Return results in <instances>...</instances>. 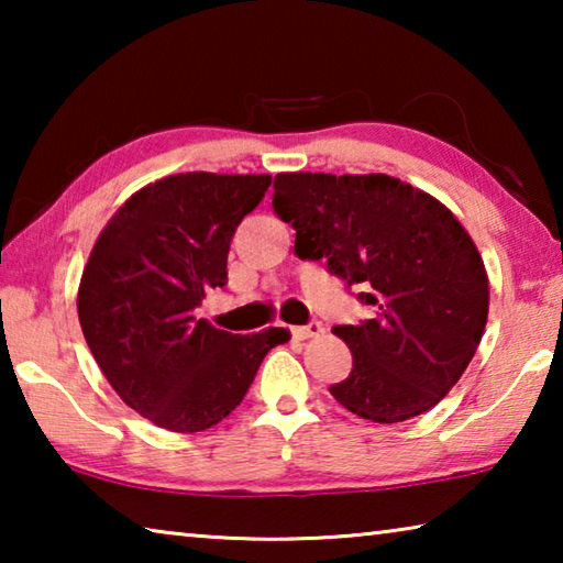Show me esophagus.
Masks as SVG:
<instances>
[{"label":"esophagus","mask_w":563,"mask_h":563,"mask_svg":"<svg viewBox=\"0 0 563 563\" xmlns=\"http://www.w3.org/2000/svg\"><path fill=\"white\" fill-rule=\"evenodd\" d=\"M322 322H318V320H312V322H308V325H300V328H292V335L298 338V340H308V338H318V335H322Z\"/></svg>","instance_id":"esophagus-1"}]
</instances>
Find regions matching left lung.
<instances>
[{"label":"left lung","mask_w":563,"mask_h":563,"mask_svg":"<svg viewBox=\"0 0 563 563\" xmlns=\"http://www.w3.org/2000/svg\"><path fill=\"white\" fill-rule=\"evenodd\" d=\"M273 188L298 258H325L375 312L332 330L347 342L352 369L330 395L379 424L432 409L487 325L489 280L470 233L437 198L385 174H278Z\"/></svg>","instance_id":"1"}]
</instances>
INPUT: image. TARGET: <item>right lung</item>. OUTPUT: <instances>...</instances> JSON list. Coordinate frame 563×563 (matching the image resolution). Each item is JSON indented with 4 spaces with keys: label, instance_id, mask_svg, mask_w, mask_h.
Instances as JSON below:
<instances>
[{
    "label": "right lung",
    "instance_id": "obj_1",
    "mask_svg": "<svg viewBox=\"0 0 563 563\" xmlns=\"http://www.w3.org/2000/svg\"><path fill=\"white\" fill-rule=\"evenodd\" d=\"M271 176L176 174L133 194L103 228L79 285V322L119 397L170 432H203L243 402L288 330H218L196 308L228 283L235 228Z\"/></svg>",
    "mask_w": 563,
    "mask_h": 563
}]
</instances>
